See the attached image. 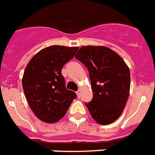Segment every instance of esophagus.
Segmentation results:
<instances>
[{"mask_svg": "<svg viewBox=\"0 0 155 155\" xmlns=\"http://www.w3.org/2000/svg\"><path fill=\"white\" fill-rule=\"evenodd\" d=\"M76 93H77V95H78V97H80V96H81V90H78V91L76 92Z\"/></svg>", "mask_w": 155, "mask_h": 155, "instance_id": "1", "label": "esophagus"}]
</instances>
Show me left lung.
Masks as SVG:
<instances>
[{
    "label": "left lung",
    "instance_id": "left-lung-1",
    "mask_svg": "<svg viewBox=\"0 0 155 155\" xmlns=\"http://www.w3.org/2000/svg\"><path fill=\"white\" fill-rule=\"evenodd\" d=\"M75 58L89 70L93 97L85 103L100 124L116 120L125 108L130 91L128 66L118 54L106 47H81Z\"/></svg>",
    "mask_w": 155,
    "mask_h": 155
}]
</instances>
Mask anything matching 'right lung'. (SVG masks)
<instances>
[{
  "mask_svg": "<svg viewBox=\"0 0 155 155\" xmlns=\"http://www.w3.org/2000/svg\"><path fill=\"white\" fill-rule=\"evenodd\" d=\"M78 50L51 46L41 50L27 65L22 79L24 95L35 115L43 122L59 120L77 97L74 92L66 89L62 69Z\"/></svg>",
  "mask_w": 155,
  "mask_h": 155,
  "instance_id": "right-lung-1",
  "label": "right lung"
}]
</instances>
